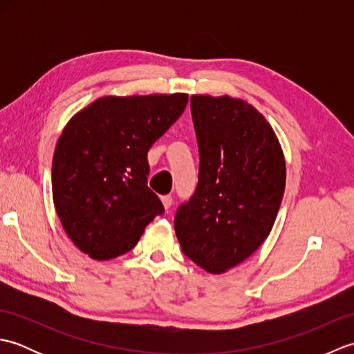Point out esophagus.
Returning <instances> with one entry per match:
<instances>
[{"label":"esophagus","mask_w":354,"mask_h":354,"mask_svg":"<svg viewBox=\"0 0 354 354\" xmlns=\"http://www.w3.org/2000/svg\"><path fill=\"white\" fill-rule=\"evenodd\" d=\"M161 202H162L164 208L169 209L171 207V204H173V198L170 196V194H164V196H161Z\"/></svg>","instance_id":"obj_1"}]
</instances>
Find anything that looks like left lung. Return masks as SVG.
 <instances>
[{
  "instance_id": "8db88e82",
  "label": "left lung",
  "mask_w": 354,
  "mask_h": 354,
  "mask_svg": "<svg viewBox=\"0 0 354 354\" xmlns=\"http://www.w3.org/2000/svg\"><path fill=\"white\" fill-rule=\"evenodd\" d=\"M199 183L179 205L183 252L209 274H223L259 250L274 227L286 162L272 127L252 104L230 95H192Z\"/></svg>"
}]
</instances>
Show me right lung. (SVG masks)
<instances>
[{
	"label": "right lung",
	"mask_w": 354,
	"mask_h": 354,
	"mask_svg": "<svg viewBox=\"0 0 354 354\" xmlns=\"http://www.w3.org/2000/svg\"><path fill=\"white\" fill-rule=\"evenodd\" d=\"M187 102L183 93L108 95L65 126L53 156V202L82 252L94 260L123 255L164 213L147 187V152Z\"/></svg>",
	"instance_id": "1"
}]
</instances>
